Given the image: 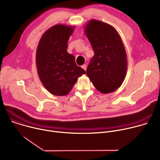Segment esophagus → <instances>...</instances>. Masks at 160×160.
Returning a JSON list of instances; mask_svg holds the SVG:
<instances>
[{
  "label": "esophagus",
  "instance_id": "34e87169",
  "mask_svg": "<svg viewBox=\"0 0 160 160\" xmlns=\"http://www.w3.org/2000/svg\"><path fill=\"white\" fill-rule=\"evenodd\" d=\"M82 68H83V69L85 71H86V70H87V65H86V64H83V65L82 66Z\"/></svg>",
  "mask_w": 160,
  "mask_h": 160
}]
</instances>
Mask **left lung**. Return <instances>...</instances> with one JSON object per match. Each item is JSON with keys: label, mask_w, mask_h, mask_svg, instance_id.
I'll list each match as a JSON object with an SVG mask.
<instances>
[{"label": "left lung", "mask_w": 160, "mask_h": 160, "mask_svg": "<svg viewBox=\"0 0 160 160\" xmlns=\"http://www.w3.org/2000/svg\"><path fill=\"white\" fill-rule=\"evenodd\" d=\"M85 33L94 51L87 75L100 92H112L122 85L127 74V54L122 38L113 27L97 19L88 21Z\"/></svg>", "instance_id": "left-lung-1"}]
</instances>
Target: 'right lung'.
Segmentation results:
<instances>
[{
	"label": "right lung",
	"mask_w": 160,
	"mask_h": 160,
	"mask_svg": "<svg viewBox=\"0 0 160 160\" xmlns=\"http://www.w3.org/2000/svg\"><path fill=\"white\" fill-rule=\"evenodd\" d=\"M75 27L56 25L42 36L36 51V65L43 85L55 96H64L72 90L85 71L76 64L75 58L67 52L68 41Z\"/></svg>",
	"instance_id": "add662e5"
}]
</instances>
